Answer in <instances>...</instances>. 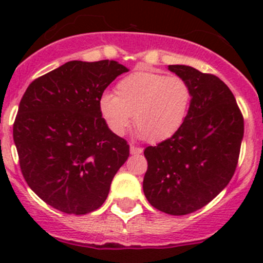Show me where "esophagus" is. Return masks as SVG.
I'll list each match as a JSON object with an SVG mask.
<instances>
[{
    "instance_id": "34e87169",
    "label": "esophagus",
    "mask_w": 263,
    "mask_h": 263,
    "mask_svg": "<svg viewBox=\"0 0 263 263\" xmlns=\"http://www.w3.org/2000/svg\"><path fill=\"white\" fill-rule=\"evenodd\" d=\"M129 153H131L132 155H139V154L142 153V148L135 146V145H131V146H129Z\"/></svg>"
}]
</instances>
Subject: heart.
Segmentation results:
<instances>
[{
    "label": "heart",
    "mask_w": 263,
    "mask_h": 263,
    "mask_svg": "<svg viewBox=\"0 0 263 263\" xmlns=\"http://www.w3.org/2000/svg\"><path fill=\"white\" fill-rule=\"evenodd\" d=\"M192 103L190 84L179 76L135 71L116 85V95L104 92L99 110L108 128L123 136L132 123L150 142L168 140L184 123Z\"/></svg>",
    "instance_id": "obj_1"
}]
</instances>
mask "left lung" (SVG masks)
Returning <instances> with one entry per match:
<instances>
[{
    "instance_id": "8db88e82",
    "label": "left lung",
    "mask_w": 263,
    "mask_h": 263,
    "mask_svg": "<svg viewBox=\"0 0 263 263\" xmlns=\"http://www.w3.org/2000/svg\"><path fill=\"white\" fill-rule=\"evenodd\" d=\"M168 68L190 84L192 103L177 134L145 148L142 187L151 206L179 216L208 205L230 182L245 121L233 92L217 76L184 65Z\"/></svg>"
}]
</instances>
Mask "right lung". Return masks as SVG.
Here are the masks:
<instances>
[{"mask_svg": "<svg viewBox=\"0 0 263 263\" xmlns=\"http://www.w3.org/2000/svg\"><path fill=\"white\" fill-rule=\"evenodd\" d=\"M128 71L116 61H70L35 79L14 123L21 173L52 208L84 215L104 203L129 146L108 128L99 99Z\"/></svg>", "mask_w": 263, "mask_h": 263, "instance_id": "obj_1", "label": "right lung"}]
</instances>
